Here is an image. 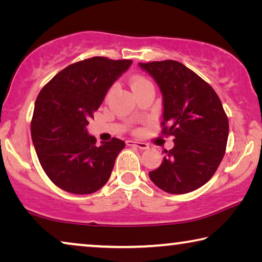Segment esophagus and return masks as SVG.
I'll list each match as a JSON object with an SVG mask.
<instances>
[{
  "mask_svg": "<svg viewBox=\"0 0 262 262\" xmlns=\"http://www.w3.org/2000/svg\"><path fill=\"white\" fill-rule=\"evenodd\" d=\"M126 144L128 145V147H137L141 150H147L149 148V145L147 143H144V142H136V141H132V140H128L126 141Z\"/></svg>",
  "mask_w": 262,
  "mask_h": 262,
  "instance_id": "esophagus-1",
  "label": "esophagus"
}]
</instances>
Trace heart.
<instances>
[{
  "label": "heart",
  "instance_id": "b5f03b06",
  "mask_svg": "<svg viewBox=\"0 0 262 262\" xmlns=\"http://www.w3.org/2000/svg\"><path fill=\"white\" fill-rule=\"evenodd\" d=\"M149 83L150 82L148 81L147 78H144L142 76H134L130 81V86L133 89V91H134V90H136L137 88H140L142 85H145V84H149Z\"/></svg>",
  "mask_w": 262,
  "mask_h": 262
}]
</instances>
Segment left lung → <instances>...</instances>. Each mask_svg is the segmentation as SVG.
<instances>
[{
	"label": "left lung",
	"mask_w": 262,
	"mask_h": 262,
	"mask_svg": "<svg viewBox=\"0 0 262 262\" xmlns=\"http://www.w3.org/2000/svg\"><path fill=\"white\" fill-rule=\"evenodd\" d=\"M163 95L162 134L174 137L152 183L171 194H185L209 181L224 157L229 121L209 84L178 61L139 63Z\"/></svg>",
	"instance_id": "1"
}]
</instances>
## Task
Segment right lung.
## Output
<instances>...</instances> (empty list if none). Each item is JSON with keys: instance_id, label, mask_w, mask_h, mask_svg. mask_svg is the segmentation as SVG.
Returning a JSON list of instances; mask_svg holds the SVG:
<instances>
[{"instance_id": "1", "label": "right lung", "mask_w": 262, "mask_h": 262, "mask_svg": "<svg viewBox=\"0 0 262 262\" xmlns=\"http://www.w3.org/2000/svg\"><path fill=\"white\" fill-rule=\"evenodd\" d=\"M132 60L95 56L56 74L38 95L31 135L42 170L57 187L91 194L107 183L125 142L113 137L96 145L86 126L108 89Z\"/></svg>"}]
</instances>
